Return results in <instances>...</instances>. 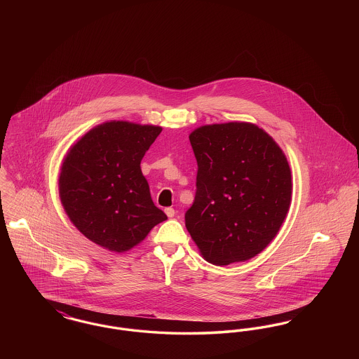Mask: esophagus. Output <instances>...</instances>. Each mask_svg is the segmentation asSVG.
I'll return each mask as SVG.
<instances>
[{
  "mask_svg": "<svg viewBox=\"0 0 359 359\" xmlns=\"http://www.w3.org/2000/svg\"><path fill=\"white\" fill-rule=\"evenodd\" d=\"M165 214H167L168 218H173V217H175V210H173L172 207H167V208H165Z\"/></svg>",
  "mask_w": 359,
  "mask_h": 359,
  "instance_id": "obj_1",
  "label": "esophagus"
}]
</instances>
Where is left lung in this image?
Segmentation results:
<instances>
[{
	"mask_svg": "<svg viewBox=\"0 0 359 359\" xmlns=\"http://www.w3.org/2000/svg\"><path fill=\"white\" fill-rule=\"evenodd\" d=\"M196 195L186 227L207 262L224 266L259 255L277 236L292 201L287 156L252 122L196 128Z\"/></svg>",
	"mask_w": 359,
	"mask_h": 359,
	"instance_id": "obj_1",
	"label": "left lung"
}]
</instances>
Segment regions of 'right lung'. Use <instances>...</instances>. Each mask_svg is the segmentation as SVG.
I'll use <instances>...</instances> for the list:
<instances>
[{"instance_id":"add662e5","label":"right lung","mask_w":359,"mask_h":359,"mask_svg":"<svg viewBox=\"0 0 359 359\" xmlns=\"http://www.w3.org/2000/svg\"><path fill=\"white\" fill-rule=\"evenodd\" d=\"M163 128L106 121L71 145L59 196L72 224L103 249L123 253L167 215L154 205L141 160Z\"/></svg>"}]
</instances>
